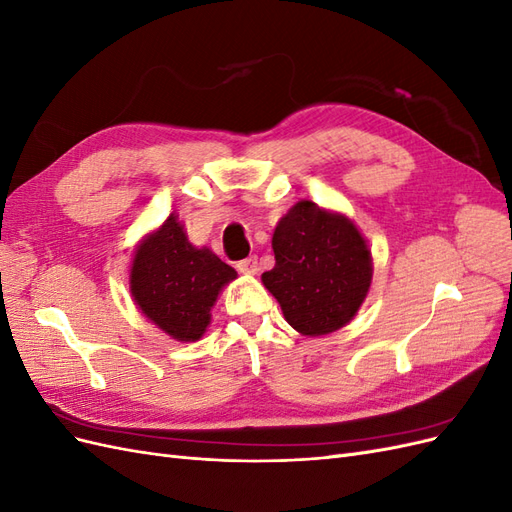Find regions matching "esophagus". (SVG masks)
<instances>
[{"label": "esophagus", "instance_id": "obj_1", "mask_svg": "<svg viewBox=\"0 0 512 512\" xmlns=\"http://www.w3.org/2000/svg\"><path fill=\"white\" fill-rule=\"evenodd\" d=\"M237 269H239L243 275H256V273H258V258H256V256H250V258H245V260L237 262Z\"/></svg>", "mask_w": 512, "mask_h": 512}]
</instances>
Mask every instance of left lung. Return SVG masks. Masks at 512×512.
<instances>
[{"label": "left lung", "mask_w": 512, "mask_h": 512, "mask_svg": "<svg viewBox=\"0 0 512 512\" xmlns=\"http://www.w3.org/2000/svg\"><path fill=\"white\" fill-rule=\"evenodd\" d=\"M275 267L262 284L305 337L331 335L359 312L374 277L367 239L346 213L299 200L273 230Z\"/></svg>", "instance_id": "8db88e82"}]
</instances>
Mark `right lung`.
I'll return each mask as SVG.
<instances>
[{"label": "right lung", "mask_w": 512, "mask_h": 512, "mask_svg": "<svg viewBox=\"0 0 512 512\" xmlns=\"http://www.w3.org/2000/svg\"><path fill=\"white\" fill-rule=\"evenodd\" d=\"M237 271L209 247L190 243L177 213L138 241L130 265V294L141 314L175 342H196L211 309Z\"/></svg>", "instance_id": "obj_1"}]
</instances>
